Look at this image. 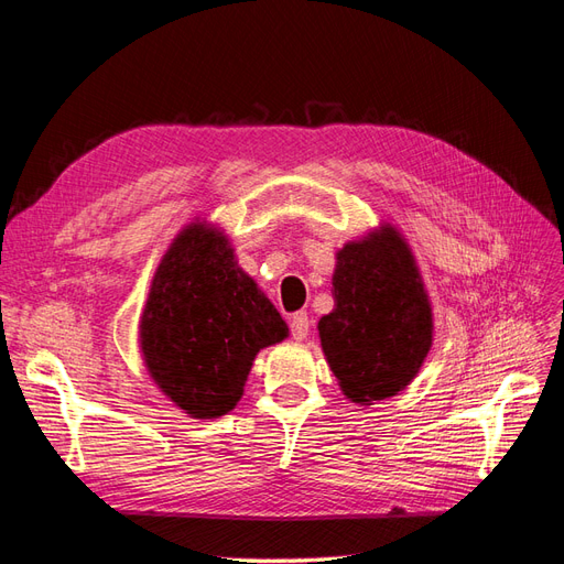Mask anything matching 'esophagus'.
<instances>
[{
  "label": "esophagus",
  "instance_id": "esophagus-1",
  "mask_svg": "<svg viewBox=\"0 0 564 564\" xmlns=\"http://www.w3.org/2000/svg\"><path fill=\"white\" fill-rule=\"evenodd\" d=\"M289 327H292V336H294L296 340H303V338H308L311 319H308V315H305V313H296V315L292 317V322H289Z\"/></svg>",
  "mask_w": 564,
  "mask_h": 564
}]
</instances>
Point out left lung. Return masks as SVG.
I'll list each match as a JSON object with an SVG mask.
<instances>
[{"label": "left lung", "mask_w": 564, "mask_h": 564, "mask_svg": "<svg viewBox=\"0 0 564 564\" xmlns=\"http://www.w3.org/2000/svg\"><path fill=\"white\" fill-rule=\"evenodd\" d=\"M334 311L317 322L324 357L350 402L412 383L433 346V308L414 253L383 224L336 253Z\"/></svg>", "instance_id": "left-lung-1"}]
</instances>
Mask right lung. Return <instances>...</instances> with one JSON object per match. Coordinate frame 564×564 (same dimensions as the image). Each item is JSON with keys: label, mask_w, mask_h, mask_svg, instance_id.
I'll return each instance as SVG.
<instances>
[{"label": "right lung", "mask_w": 564, "mask_h": 564, "mask_svg": "<svg viewBox=\"0 0 564 564\" xmlns=\"http://www.w3.org/2000/svg\"><path fill=\"white\" fill-rule=\"evenodd\" d=\"M286 336L228 237L207 220L185 226L162 256L141 315L143 362L164 395L193 419L224 416L240 402L253 357Z\"/></svg>", "instance_id": "right-lung-1"}]
</instances>
